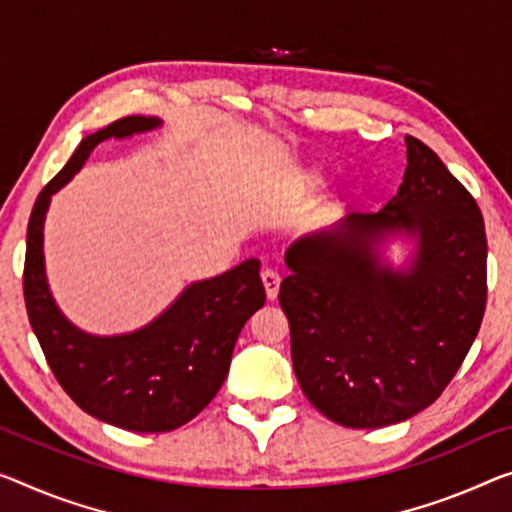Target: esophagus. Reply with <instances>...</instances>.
Returning a JSON list of instances; mask_svg holds the SVG:
<instances>
[{"label":"esophagus","instance_id":"obj_1","mask_svg":"<svg viewBox=\"0 0 512 512\" xmlns=\"http://www.w3.org/2000/svg\"><path fill=\"white\" fill-rule=\"evenodd\" d=\"M261 279H263L267 300H277V295H279V283H281L279 272L272 270V267H265V270L261 272Z\"/></svg>","mask_w":512,"mask_h":512}]
</instances>
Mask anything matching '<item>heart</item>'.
I'll use <instances>...</instances> for the list:
<instances>
[{"instance_id":"b5f03b06","label":"heart","mask_w":512,"mask_h":512,"mask_svg":"<svg viewBox=\"0 0 512 512\" xmlns=\"http://www.w3.org/2000/svg\"><path fill=\"white\" fill-rule=\"evenodd\" d=\"M306 183L313 185V187H318V185H322V176H318V174H309V176H306Z\"/></svg>"}]
</instances>
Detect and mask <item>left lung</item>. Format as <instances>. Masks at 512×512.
<instances>
[{
	"instance_id": "8db88e82",
	"label": "left lung",
	"mask_w": 512,
	"mask_h": 512,
	"mask_svg": "<svg viewBox=\"0 0 512 512\" xmlns=\"http://www.w3.org/2000/svg\"><path fill=\"white\" fill-rule=\"evenodd\" d=\"M407 169L380 212H350L286 249L279 304L304 396L345 428H384L435 403L485 313L483 215L444 162L407 135ZM413 249L400 266L383 251Z\"/></svg>"
}]
</instances>
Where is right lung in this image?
<instances>
[{
	"mask_svg": "<svg viewBox=\"0 0 512 512\" xmlns=\"http://www.w3.org/2000/svg\"><path fill=\"white\" fill-rule=\"evenodd\" d=\"M160 125L157 116H128L84 137L38 194L27 229L25 304L47 364L86 414L132 432H169L192 421L224 384L242 327L265 304L261 261L247 258L217 277L192 281L135 332L89 334L59 309L43 254L52 196L102 141L128 139Z\"/></svg>",
	"mask_w": 512,
	"mask_h": 512,
	"instance_id": "obj_1",
	"label": "right lung"
}]
</instances>
